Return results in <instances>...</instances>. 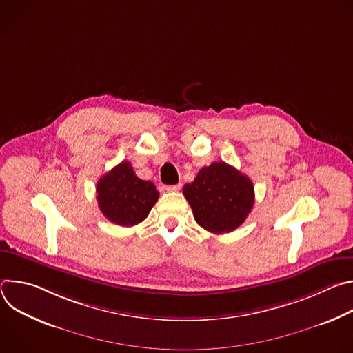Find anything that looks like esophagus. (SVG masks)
Here are the masks:
<instances>
[{
  "label": "esophagus",
  "mask_w": 353,
  "mask_h": 353,
  "mask_svg": "<svg viewBox=\"0 0 353 353\" xmlns=\"http://www.w3.org/2000/svg\"><path fill=\"white\" fill-rule=\"evenodd\" d=\"M180 188H181V183L174 184V185H166V190H168L169 192H176V191H179Z\"/></svg>",
  "instance_id": "1"
}]
</instances>
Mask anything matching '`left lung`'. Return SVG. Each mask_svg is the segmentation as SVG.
Returning a JSON list of instances; mask_svg holds the SVG:
<instances>
[{
  "label": "left lung",
  "mask_w": 353,
  "mask_h": 353,
  "mask_svg": "<svg viewBox=\"0 0 353 353\" xmlns=\"http://www.w3.org/2000/svg\"><path fill=\"white\" fill-rule=\"evenodd\" d=\"M195 222L211 233L237 229L254 205V185L236 168L215 162L183 188Z\"/></svg>",
  "instance_id": "left-lung-1"
}]
</instances>
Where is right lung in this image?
<instances>
[{
	"label": "right lung",
	"instance_id": "right-lung-1",
	"mask_svg": "<svg viewBox=\"0 0 353 353\" xmlns=\"http://www.w3.org/2000/svg\"><path fill=\"white\" fill-rule=\"evenodd\" d=\"M96 192L100 211L119 226H134L142 222L159 198L155 184L141 180L127 161L100 177Z\"/></svg>",
	"mask_w": 353,
	"mask_h": 353
}]
</instances>
